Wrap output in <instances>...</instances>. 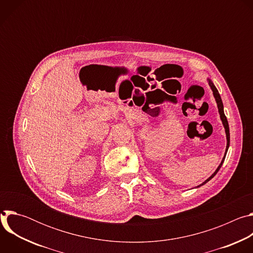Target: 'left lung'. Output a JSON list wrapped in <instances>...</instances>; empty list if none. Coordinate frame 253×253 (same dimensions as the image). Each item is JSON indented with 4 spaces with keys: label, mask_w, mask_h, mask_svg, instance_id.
Segmentation results:
<instances>
[{
    "label": "left lung",
    "mask_w": 253,
    "mask_h": 253,
    "mask_svg": "<svg viewBox=\"0 0 253 253\" xmlns=\"http://www.w3.org/2000/svg\"><path fill=\"white\" fill-rule=\"evenodd\" d=\"M207 81H208V84H209V86H210V88H211V90H212V92H213V96H214V98H215V101H216V104H217V108H218V113H219V115H220V119H221V121H222V124H223V127H224V129H225V134H226V140H227V144H226V149H225V153H224V156H223V158H222V160H221V163L219 164V166L217 167V169H216L215 171H214V173L209 177V178H207L205 181L203 182V183H201L200 185H198L196 188H198V187H200V186H202V185H204L205 183H207L209 180H211L216 174H217V172L219 171V169L221 168V166H222V164H223V162H224V159H225V156H226V153H227V151H228V148H229V143H230V134H229V126H228V121H227V119H226V116H225V114H224V110H223V103H222V100H221V97H220V95H219V92H218V90L216 89V87L214 86V84L212 83V81L211 80H209V79H207Z\"/></svg>",
    "instance_id": "left-lung-1"
}]
</instances>
